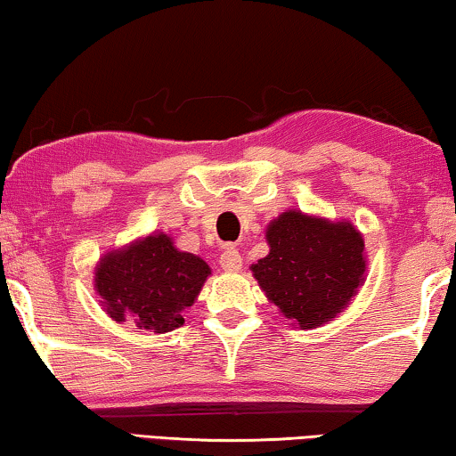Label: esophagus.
Segmentation results:
<instances>
[{
  "label": "esophagus",
  "instance_id": "obj_1",
  "mask_svg": "<svg viewBox=\"0 0 456 456\" xmlns=\"http://www.w3.org/2000/svg\"><path fill=\"white\" fill-rule=\"evenodd\" d=\"M220 265H222V270H224V272H240V267H242V257H240L239 248L228 247L226 251L222 253V257H220Z\"/></svg>",
  "mask_w": 456,
  "mask_h": 456
}]
</instances>
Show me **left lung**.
Instances as JSON below:
<instances>
[{"mask_svg":"<svg viewBox=\"0 0 456 456\" xmlns=\"http://www.w3.org/2000/svg\"><path fill=\"white\" fill-rule=\"evenodd\" d=\"M265 240L270 253L251 265L253 278L301 330L332 322L363 286L365 240L348 220L289 209L267 224Z\"/></svg>","mask_w":456,"mask_h":456,"instance_id":"1","label":"left lung"}]
</instances>
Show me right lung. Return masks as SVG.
Masks as SVG:
<instances>
[{"instance_id":"obj_1","label":"right lung","mask_w":456,"mask_h":456,"mask_svg":"<svg viewBox=\"0 0 456 456\" xmlns=\"http://www.w3.org/2000/svg\"><path fill=\"white\" fill-rule=\"evenodd\" d=\"M208 276L211 267L199 255L178 251L172 236L153 232L105 253L93 286L111 320L164 334L183 326Z\"/></svg>"}]
</instances>
